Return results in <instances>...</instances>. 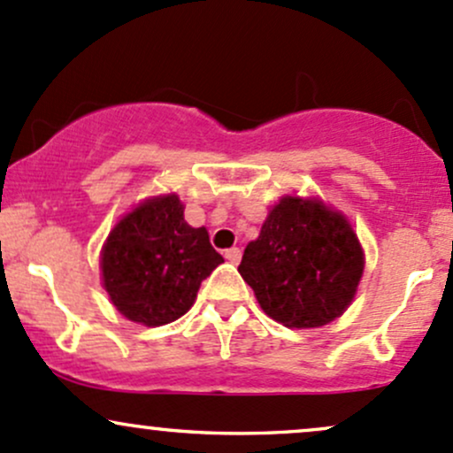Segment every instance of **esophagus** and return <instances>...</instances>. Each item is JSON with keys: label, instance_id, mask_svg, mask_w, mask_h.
Masks as SVG:
<instances>
[{"label": "esophagus", "instance_id": "obj_1", "mask_svg": "<svg viewBox=\"0 0 453 453\" xmlns=\"http://www.w3.org/2000/svg\"><path fill=\"white\" fill-rule=\"evenodd\" d=\"M241 256H242V251L238 250V247H232V250H226V260L232 262V265H238V262H241Z\"/></svg>", "mask_w": 453, "mask_h": 453}]
</instances>
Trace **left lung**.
<instances>
[{
	"label": "left lung",
	"instance_id": "obj_1",
	"mask_svg": "<svg viewBox=\"0 0 453 453\" xmlns=\"http://www.w3.org/2000/svg\"><path fill=\"white\" fill-rule=\"evenodd\" d=\"M364 250L344 215L286 196L247 245L238 273L266 316L290 329L329 325L355 299Z\"/></svg>",
	"mask_w": 453,
	"mask_h": 453
}]
</instances>
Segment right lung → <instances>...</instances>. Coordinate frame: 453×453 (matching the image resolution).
I'll return each instance as SVG.
<instances>
[{"instance_id":"right-lung-1","label":"right lung","mask_w":453,"mask_h":453,"mask_svg":"<svg viewBox=\"0 0 453 453\" xmlns=\"http://www.w3.org/2000/svg\"><path fill=\"white\" fill-rule=\"evenodd\" d=\"M221 262L206 227L188 226L185 206L170 193L142 202L109 232L103 286L128 320L161 326L191 310L202 281Z\"/></svg>"}]
</instances>
